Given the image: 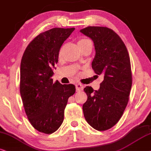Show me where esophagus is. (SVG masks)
<instances>
[{
    "instance_id": "34e87169",
    "label": "esophagus",
    "mask_w": 151,
    "mask_h": 151,
    "mask_svg": "<svg viewBox=\"0 0 151 151\" xmlns=\"http://www.w3.org/2000/svg\"><path fill=\"white\" fill-rule=\"evenodd\" d=\"M83 87L84 86L81 83H77L76 84V89H77V91H81L83 89Z\"/></svg>"
}]
</instances>
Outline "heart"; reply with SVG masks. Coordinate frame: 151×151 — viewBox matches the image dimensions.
<instances>
[{
	"instance_id": "obj_1",
	"label": "heart",
	"mask_w": 151,
	"mask_h": 151,
	"mask_svg": "<svg viewBox=\"0 0 151 151\" xmlns=\"http://www.w3.org/2000/svg\"><path fill=\"white\" fill-rule=\"evenodd\" d=\"M89 41H90L89 40H87V39H81V40H80L79 42H78V44H83V43L87 42H89Z\"/></svg>"
}]
</instances>
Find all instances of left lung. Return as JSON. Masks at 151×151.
<instances>
[{"instance_id": "1", "label": "left lung", "mask_w": 151, "mask_h": 151, "mask_svg": "<svg viewBox=\"0 0 151 151\" xmlns=\"http://www.w3.org/2000/svg\"><path fill=\"white\" fill-rule=\"evenodd\" d=\"M80 32L94 43L92 68L96 74L104 75L98 91L91 86L83 89L88 96L83 105V115L93 128L106 130L118 123L129 100L132 81L128 51L121 37L110 28L88 26Z\"/></svg>"}]
</instances>
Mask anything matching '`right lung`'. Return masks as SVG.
Returning a JSON list of instances; mask_svg holds the SVG:
<instances>
[{
  "instance_id": "add662e5",
  "label": "right lung",
  "mask_w": 151,
  "mask_h": 151,
  "mask_svg": "<svg viewBox=\"0 0 151 151\" xmlns=\"http://www.w3.org/2000/svg\"><path fill=\"white\" fill-rule=\"evenodd\" d=\"M75 28H53L30 42L20 66V94L26 116L34 128L51 134L63 122L68 98L75 93L73 84L53 83V70L58 62L60 47Z\"/></svg>"
}]
</instances>
